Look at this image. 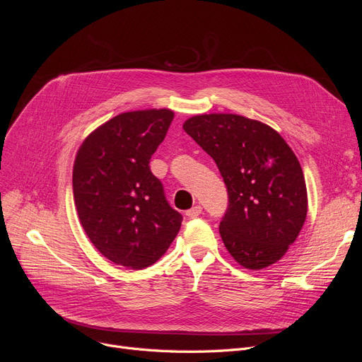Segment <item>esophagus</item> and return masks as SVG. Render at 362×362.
I'll return each mask as SVG.
<instances>
[{
	"label": "esophagus",
	"instance_id": "34e87169",
	"mask_svg": "<svg viewBox=\"0 0 362 362\" xmlns=\"http://www.w3.org/2000/svg\"><path fill=\"white\" fill-rule=\"evenodd\" d=\"M201 213H202V206H201V205H195L194 208H191V210L186 211V216H187L189 218H195V217H198Z\"/></svg>",
	"mask_w": 362,
	"mask_h": 362
}]
</instances>
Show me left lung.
Wrapping results in <instances>:
<instances>
[{
    "label": "left lung",
    "instance_id": "obj_1",
    "mask_svg": "<svg viewBox=\"0 0 362 362\" xmlns=\"http://www.w3.org/2000/svg\"><path fill=\"white\" fill-rule=\"evenodd\" d=\"M183 129L226 183L229 206L220 235L227 251L250 270L277 262L308 211L305 179L291 146L270 126L238 114H201Z\"/></svg>",
    "mask_w": 362,
    "mask_h": 362
}]
</instances>
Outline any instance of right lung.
Masks as SVG:
<instances>
[{
  "mask_svg": "<svg viewBox=\"0 0 362 362\" xmlns=\"http://www.w3.org/2000/svg\"><path fill=\"white\" fill-rule=\"evenodd\" d=\"M175 112H122L83 141L73 165V197L83 230L105 258L142 270L175 240L182 214L170 206L149 160Z\"/></svg>",
  "mask_w": 362,
  "mask_h": 362,
  "instance_id": "right-lung-1",
  "label": "right lung"
}]
</instances>
